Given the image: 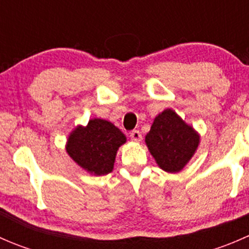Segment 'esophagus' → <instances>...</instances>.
Instances as JSON below:
<instances>
[{
  "instance_id": "obj_1",
  "label": "esophagus",
  "mask_w": 249,
  "mask_h": 249,
  "mask_svg": "<svg viewBox=\"0 0 249 249\" xmlns=\"http://www.w3.org/2000/svg\"><path fill=\"white\" fill-rule=\"evenodd\" d=\"M130 137H131V140L136 141V142H139V141L142 140V135H141L139 130H134V131L130 132Z\"/></svg>"
}]
</instances>
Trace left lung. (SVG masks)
<instances>
[{
  "instance_id": "8db88e82",
  "label": "left lung",
  "mask_w": 249,
  "mask_h": 249,
  "mask_svg": "<svg viewBox=\"0 0 249 249\" xmlns=\"http://www.w3.org/2000/svg\"><path fill=\"white\" fill-rule=\"evenodd\" d=\"M199 143V134L170 108L155 117L145 135V144L158 166L170 173L183 170L195 154Z\"/></svg>"
}]
</instances>
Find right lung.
Here are the masks:
<instances>
[{"mask_svg": "<svg viewBox=\"0 0 249 249\" xmlns=\"http://www.w3.org/2000/svg\"><path fill=\"white\" fill-rule=\"evenodd\" d=\"M125 142V135L112 123L94 118L70 134L66 152L85 171L104 176L112 172L118 149Z\"/></svg>", "mask_w": 249, "mask_h": 249, "instance_id": "obj_1", "label": "right lung"}]
</instances>
